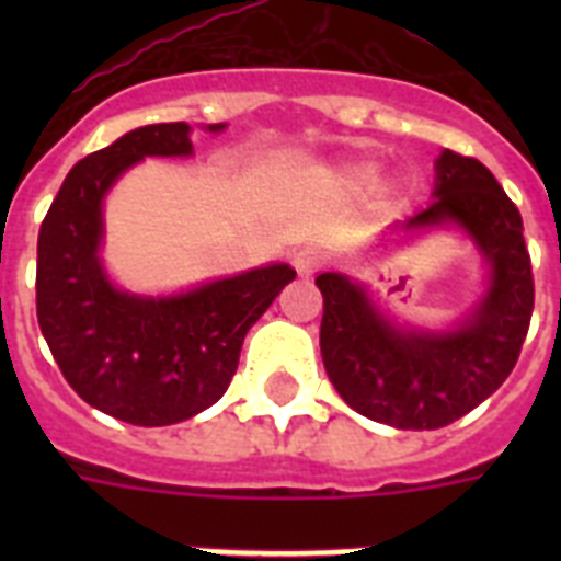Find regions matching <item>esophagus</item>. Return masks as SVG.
<instances>
[{"instance_id": "obj_1", "label": "esophagus", "mask_w": 561, "mask_h": 561, "mask_svg": "<svg viewBox=\"0 0 561 561\" xmlns=\"http://www.w3.org/2000/svg\"><path fill=\"white\" fill-rule=\"evenodd\" d=\"M290 262H294V267H297L299 276H306L308 279V276H314V273L320 271L323 259H320V253H317V250H297Z\"/></svg>"}]
</instances>
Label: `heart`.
I'll use <instances>...</instances> for the list:
<instances>
[{"label":"heart","instance_id":"b5f03b06","mask_svg":"<svg viewBox=\"0 0 561 561\" xmlns=\"http://www.w3.org/2000/svg\"><path fill=\"white\" fill-rule=\"evenodd\" d=\"M369 178H373V169L369 165H346L334 174V180L341 183L346 192H360V188L367 186Z\"/></svg>","mask_w":561,"mask_h":561}]
</instances>
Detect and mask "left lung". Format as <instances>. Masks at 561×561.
<instances>
[{"label": "left lung", "mask_w": 561, "mask_h": 561, "mask_svg": "<svg viewBox=\"0 0 561 561\" xmlns=\"http://www.w3.org/2000/svg\"><path fill=\"white\" fill-rule=\"evenodd\" d=\"M434 201L401 224L404 232L460 229L486 259V290L451 329L399 325L360 282L320 273V352L334 390L360 416L434 431L466 416L506 381L533 314V267L522 211L483 162L445 148L436 160Z\"/></svg>", "instance_id": "obj_1"}]
</instances>
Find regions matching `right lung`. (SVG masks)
I'll list each match as a JSON object with an SVG mask.
<instances>
[{
  "label": "right lung",
  "instance_id": "right-lung-1",
  "mask_svg": "<svg viewBox=\"0 0 561 561\" xmlns=\"http://www.w3.org/2000/svg\"><path fill=\"white\" fill-rule=\"evenodd\" d=\"M188 134L186 122L145 125L83 157L37 238V320L57 367L87 404L142 427L211 408L236 375L250 325L297 276L290 264H267L171 297L113 285L101 262L104 197L145 157H192Z\"/></svg>",
  "mask_w": 561,
  "mask_h": 561
}]
</instances>
